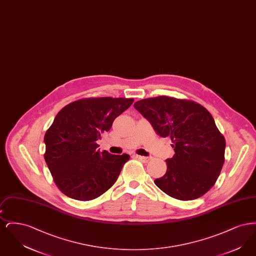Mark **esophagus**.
<instances>
[{
	"label": "esophagus",
	"mask_w": 256,
	"mask_h": 256,
	"mask_svg": "<svg viewBox=\"0 0 256 256\" xmlns=\"http://www.w3.org/2000/svg\"><path fill=\"white\" fill-rule=\"evenodd\" d=\"M136 158L139 159L140 161H142L143 163H146L150 160V158H148V156H136Z\"/></svg>",
	"instance_id": "34e87169"
}]
</instances>
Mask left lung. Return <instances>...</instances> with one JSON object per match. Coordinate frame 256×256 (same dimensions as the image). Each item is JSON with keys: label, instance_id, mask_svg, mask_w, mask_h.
I'll list each match as a JSON object with an SVG mask.
<instances>
[{"label": "left lung", "instance_id": "left-lung-1", "mask_svg": "<svg viewBox=\"0 0 256 256\" xmlns=\"http://www.w3.org/2000/svg\"><path fill=\"white\" fill-rule=\"evenodd\" d=\"M156 134L170 137L174 154L166 174L154 180L164 193L180 200L204 195L216 182L224 162L226 140L209 111L193 100L148 98L134 104Z\"/></svg>", "mask_w": 256, "mask_h": 256}]
</instances>
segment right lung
I'll return each mask as SVG.
<instances>
[{"mask_svg": "<svg viewBox=\"0 0 256 256\" xmlns=\"http://www.w3.org/2000/svg\"><path fill=\"white\" fill-rule=\"evenodd\" d=\"M134 98H88L73 102L58 113L46 132L45 161L64 195L91 200L116 182L130 156L100 152L97 141Z\"/></svg>", "mask_w": 256, "mask_h": 256, "instance_id": "obj_1", "label": "right lung"}]
</instances>
